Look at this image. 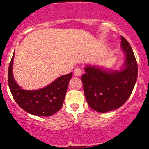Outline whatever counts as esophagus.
<instances>
[{
  "instance_id": "34e87169",
  "label": "esophagus",
  "mask_w": 149,
  "mask_h": 149,
  "mask_svg": "<svg viewBox=\"0 0 149 149\" xmlns=\"http://www.w3.org/2000/svg\"><path fill=\"white\" fill-rule=\"evenodd\" d=\"M74 74L75 76H81L82 74V69L80 68H76L74 71Z\"/></svg>"
}]
</instances>
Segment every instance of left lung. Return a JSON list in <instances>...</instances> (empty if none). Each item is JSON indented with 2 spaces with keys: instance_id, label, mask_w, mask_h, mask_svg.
Instances as JSON below:
<instances>
[{
  "instance_id": "8db88e82",
  "label": "left lung",
  "mask_w": 149,
  "mask_h": 149,
  "mask_svg": "<svg viewBox=\"0 0 149 149\" xmlns=\"http://www.w3.org/2000/svg\"><path fill=\"white\" fill-rule=\"evenodd\" d=\"M122 48L126 54L125 68L120 72H109L86 66L81 77L88 104L99 113L119 108L132 93L137 79L138 67L131 45L121 36Z\"/></svg>"
}]
</instances>
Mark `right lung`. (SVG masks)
<instances>
[{
  "label": "right lung",
  "instance_id": "obj_1",
  "mask_svg": "<svg viewBox=\"0 0 149 149\" xmlns=\"http://www.w3.org/2000/svg\"><path fill=\"white\" fill-rule=\"evenodd\" d=\"M13 54L8 69V84L18 106L32 115L50 116L59 111L65 99L72 73L57 78L50 85L37 90H24L15 83L13 76Z\"/></svg>",
  "mask_w": 149,
  "mask_h": 149
}]
</instances>
